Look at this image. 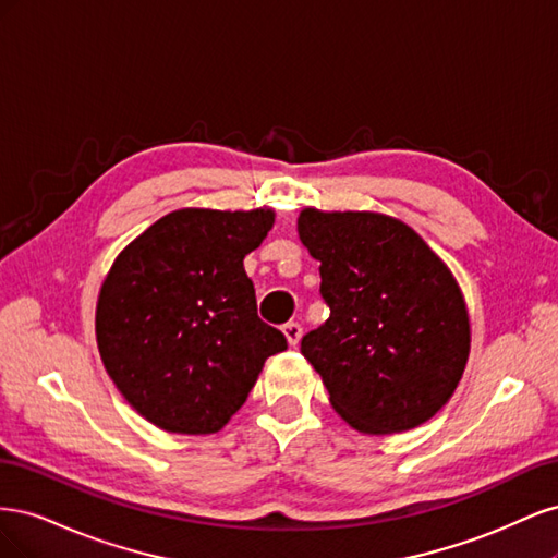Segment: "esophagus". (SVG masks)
Instances as JSON below:
<instances>
[{"label":"esophagus","instance_id":"esophagus-1","mask_svg":"<svg viewBox=\"0 0 558 558\" xmlns=\"http://www.w3.org/2000/svg\"><path fill=\"white\" fill-rule=\"evenodd\" d=\"M283 335H286V340H289V344L295 347L302 337V326L295 324V320H291V324L283 326Z\"/></svg>","mask_w":558,"mask_h":558}]
</instances>
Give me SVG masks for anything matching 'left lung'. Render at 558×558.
<instances>
[{
    "label": "left lung",
    "instance_id": "1",
    "mask_svg": "<svg viewBox=\"0 0 558 558\" xmlns=\"http://www.w3.org/2000/svg\"><path fill=\"white\" fill-rule=\"evenodd\" d=\"M300 242L320 260L324 326L300 351L330 404L367 435L402 433L442 410L470 353V318L449 267L418 234L375 211L305 209Z\"/></svg>",
    "mask_w": 558,
    "mask_h": 558
}]
</instances>
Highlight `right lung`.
<instances>
[{
  "label": "right lung",
  "instance_id": "right-lung-1",
  "mask_svg": "<svg viewBox=\"0 0 558 558\" xmlns=\"http://www.w3.org/2000/svg\"><path fill=\"white\" fill-rule=\"evenodd\" d=\"M272 226V209H179L118 253L97 298V347L118 391L154 426L218 433L265 361L289 347L258 318L244 272Z\"/></svg>",
  "mask_w": 558,
  "mask_h": 558
}]
</instances>
